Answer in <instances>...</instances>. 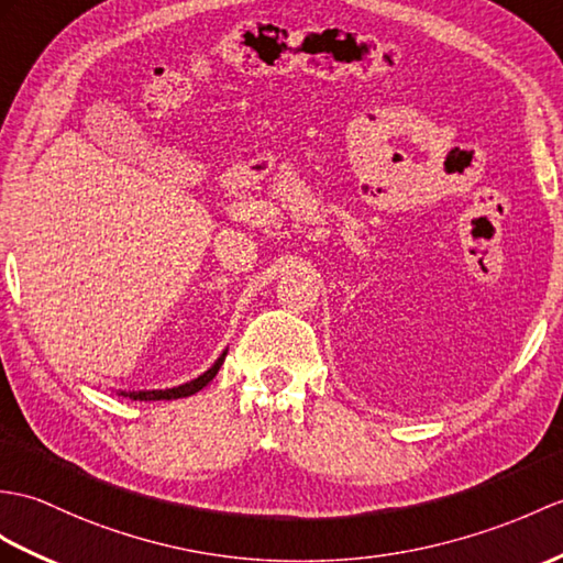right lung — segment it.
Segmentation results:
<instances>
[{"instance_id": "add662e5", "label": "right lung", "mask_w": 563, "mask_h": 563, "mask_svg": "<svg viewBox=\"0 0 563 563\" xmlns=\"http://www.w3.org/2000/svg\"><path fill=\"white\" fill-rule=\"evenodd\" d=\"M222 360H225V352L218 357V362L213 364L211 369H208L206 374H201L199 378H194V382L185 384V386H177V388H167V390H139V394H122V396H129L134 400H173V398H187L191 394H196V390H201L208 382H213V376L218 374Z\"/></svg>"}]
</instances>
